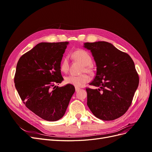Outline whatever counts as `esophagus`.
Masks as SVG:
<instances>
[{"instance_id":"34e87169","label":"esophagus","mask_w":152,"mask_h":152,"mask_svg":"<svg viewBox=\"0 0 152 152\" xmlns=\"http://www.w3.org/2000/svg\"><path fill=\"white\" fill-rule=\"evenodd\" d=\"M80 89V87H75V91L76 92H77V91H79V90Z\"/></svg>"}]
</instances>
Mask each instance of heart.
Listing matches in <instances>:
<instances>
[{
    "label": "heart",
    "mask_w": 152,
    "mask_h": 152,
    "mask_svg": "<svg viewBox=\"0 0 152 152\" xmlns=\"http://www.w3.org/2000/svg\"><path fill=\"white\" fill-rule=\"evenodd\" d=\"M73 56L76 60L80 62L84 65L83 68V72L91 73L92 72V58L91 55L86 50L83 49L77 50L73 53ZM69 59L68 56H65L63 59L60 64V70L63 72H67L69 70ZM90 80V77L86 74H82L81 75H69L65 79L66 84H71L76 87H80L83 84L87 83Z\"/></svg>",
    "instance_id": "1"
}]
</instances>
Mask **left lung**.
<instances>
[{
	"instance_id": "left-lung-1",
	"label": "left lung",
	"mask_w": 152,
	"mask_h": 152,
	"mask_svg": "<svg viewBox=\"0 0 152 152\" xmlns=\"http://www.w3.org/2000/svg\"><path fill=\"white\" fill-rule=\"evenodd\" d=\"M96 61V75L86 88L87 102L94 115L103 121L122 116L132 103L138 87L139 76L134 61L128 54L104 41L86 42Z\"/></svg>"
}]
</instances>
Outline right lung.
<instances>
[{
    "mask_svg": "<svg viewBox=\"0 0 152 152\" xmlns=\"http://www.w3.org/2000/svg\"><path fill=\"white\" fill-rule=\"evenodd\" d=\"M68 42H41L22 55L15 75L16 89L23 102L44 120L63 117L72 95L73 85L59 87L63 80L60 64Z\"/></svg>",
    "mask_w": 152,
    "mask_h": 152,
    "instance_id": "add662e5",
    "label": "right lung"
}]
</instances>
